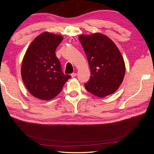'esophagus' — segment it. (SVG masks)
<instances>
[{"label":"esophagus","mask_w":154,"mask_h":154,"mask_svg":"<svg viewBox=\"0 0 154 154\" xmlns=\"http://www.w3.org/2000/svg\"><path fill=\"white\" fill-rule=\"evenodd\" d=\"M76 74H76V72H74V73H72V74H71V76H72V78L75 77V76H76Z\"/></svg>","instance_id":"esophagus-1"}]
</instances>
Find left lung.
Listing matches in <instances>:
<instances>
[{"instance_id": "8db88e82", "label": "left lung", "mask_w": 154, "mask_h": 154, "mask_svg": "<svg viewBox=\"0 0 154 154\" xmlns=\"http://www.w3.org/2000/svg\"><path fill=\"white\" fill-rule=\"evenodd\" d=\"M91 69V78L85 83L88 92L103 97L113 94L123 82L124 60L117 46L100 33L79 37Z\"/></svg>"}]
</instances>
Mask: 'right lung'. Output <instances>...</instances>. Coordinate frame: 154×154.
Masks as SVG:
<instances>
[{"instance_id":"obj_1","label":"right lung","mask_w":154,"mask_h":154,"mask_svg":"<svg viewBox=\"0 0 154 154\" xmlns=\"http://www.w3.org/2000/svg\"><path fill=\"white\" fill-rule=\"evenodd\" d=\"M63 37L44 32L32 42L23 59L21 74L31 94L49 100L57 96L71 76L64 74L55 51Z\"/></svg>"}]
</instances>
